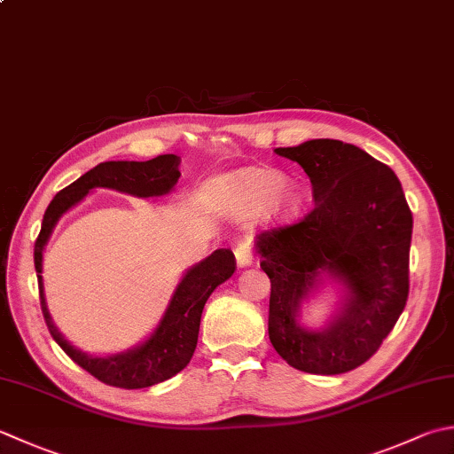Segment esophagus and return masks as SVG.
Segmentation results:
<instances>
[{
  "instance_id": "obj_1",
  "label": "esophagus",
  "mask_w": 454,
  "mask_h": 454,
  "mask_svg": "<svg viewBox=\"0 0 454 454\" xmlns=\"http://www.w3.org/2000/svg\"><path fill=\"white\" fill-rule=\"evenodd\" d=\"M234 254H236V263L239 265V268H247V265L254 263V252L247 242H239L236 246Z\"/></svg>"
}]
</instances>
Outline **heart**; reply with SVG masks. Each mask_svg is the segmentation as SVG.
I'll use <instances>...</instances> for the list:
<instances>
[{"label":"heart","mask_w":454,"mask_h":454,"mask_svg":"<svg viewBox=\"0 0 454 454\" xmlns=\"http://www.w3.org/2000/svg\"><path fill=\"white\" fill-rule=\"evenodd\" d=\"M283 184L286 176L271 168H244L228 176L224 192L236 216H260L275 202L278 216L291 218L299 210L301 199L295 191Z\"/></svg>","instance_id":"b5f03b06"}]
</instances>
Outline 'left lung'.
Instances as JSON below:
<instances>
[{
    "instance_id": "8db88e82",
    "label": "left lung",
    "mask_w": 454,
    "mask_h": 454,
    "mask_svg": "<svg viewBox=\"0 0 454 454\" xmlns=\"http://www.w3.org/2000/svg\"><path fill=\"white\" fill-rule=\"evenodd\" d=\"M275 153L309 175L315 207L291 226L255 236L271 281L270 340L289 366L334 376L374 356L410 293L413 216L387 165L339 139H310ZM325 277L347 289L337 315L309 332L300 305Z\"/></svg>"
}]
</instances>
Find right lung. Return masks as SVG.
<instances>
[{"mask_svg":"<svg viewBox=\"0 0 454 454\" xmlns=\"http://www.w3.org/2000/svg\"><path fill=\"white\" fill-rule=\"evenodd\" d=\"M181 157L176 155H159L149 161H106L96 165L90 171L84 173L80 179L67 189L57 192V197L44 210L41 232L35 242V270L39 279V297L44 323L49 326V333L57 344L73 358L80 368H84L88 374H92L104 384L123 387V389H139L155 386L159 381L173 378L175 374L191 362L192 352L197 348L199 328L204 303L212 295L220 283L232 278L236 271L234 254L222 247L215 254H210L207 260L192 265L183 275V279L176 286L171 301L165 309V313L159 321L157 328L149 334L145 342L120 354L110 356H90L82 350L74 348L65 336L59 333V328L52 323L49 315L47 301L43 291V250L49 242L52 228L59 218L68 208H73L76 202L82 200L88 192L96 186L114 189L133 197H163L171 192L181 176L179 171Z\"/></svg>","mask_w":454,"mask_h":454,"instance_id":"add662e5","label":"right lung"}]
</instances>
